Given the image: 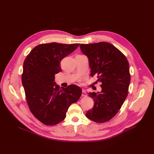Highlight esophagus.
<instances>
[{
    "mask_svg": "<svg viewBox=\"0 0 154 154\" xmlns=\"http://www.w3.org/2000/svg\"><path fill=\"white\" fill-rule=\"evenodd\" d=\"M82 96H83V97H86V96H87V93H86V91L84 90H82Z\"/></svg>",
    "mask_w": 154,
    "mask_h": 154,
    "instance_id": "34e87169",
    "label": "esophagus"
}]
</instances>
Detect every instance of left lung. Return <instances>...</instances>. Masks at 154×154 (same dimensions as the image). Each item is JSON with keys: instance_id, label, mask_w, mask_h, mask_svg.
<instances>
[{"instance_id": "8db88e82", "label": "left lung", "mask_w": 154, "mask_h": 154, "mask_svg": "<svg viewBox=\"0 0 154 154\" xmlns=\"http://www.w3.org/2000/svg\"><path fill=\"white\" fill-rule=\"evenodd\" d=\"M80 48L88 58L90 75L97 76L102 87L100 92L89 93L94 105L86 116L96 122H105L117 114L127 96L130 82L128 62L119 50L106 42L81 44Z\"/></svg>"}]
</instances>
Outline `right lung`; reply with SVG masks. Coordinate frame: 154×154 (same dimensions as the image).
I'll return each instance as SVG.
<instances>
[{"label": "right lung", "mask_w": 154, "mask_h": 154, "mask_svg": "<svg viewBox=\"0 0 154 154\" xmlns=\"http://www.w3.org/2000/svg\"><path fill=\"white\" fill-rule=\"evenodd\" d=\"M79 45L42 44L24 60L22 83L27 102L34 116L44 124L54 125L64 120L69 106L82 95V89L75 85L60 88L54 82L55 75L61 71L60 61Z\"/></svg>", "instance_id": "obj_1"}]
</instances>
